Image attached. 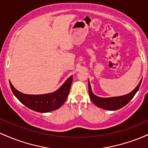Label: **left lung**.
<instances>
[{"label": "left lung", "instance_id": "obj_1", "mask_svg": "<svg viewBox=\"0 0 148 148\" xmlns=\"http://www.w3.org/2000/svg\"><path fill=\"white\" fill-rule=\"evenodd\" d=\"M141 81L142 79L140 81L138 86L134 88L133 90L128 94L125 95L113 97H100L95 95L92 92L90 84V81L88 80V92H89L90 98L97 106L103 108V109L108 110V111L118 110L123 108L125 105H127L131 101V99L134 97L136 93L138 90L139 88H140Z\"/></svg>", "mask_w": 148, "mask_h": 148}]
</instances>
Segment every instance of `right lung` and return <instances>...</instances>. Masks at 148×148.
<instances>
[{"label": "right lung", "instance_id": "1", "mask_svg": "<svg viewBox=\"0 0 148 148\" xmlns=\"http://www.w3.org/2000/svg\"><path fill=\"white\" fill-rule=\"evenodd\" d=\"M72 83V76H71L57 90L42 95L24 94L17 90L10 81V85L13 94L23 105L33 111L47 113L58 109L63 104L69 95Z\"/></svg>", "mask_w": 148, "mask_h": 148}]
</instances>
